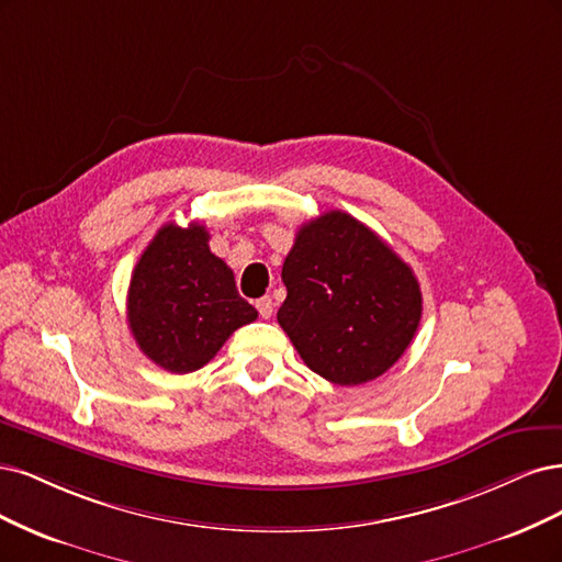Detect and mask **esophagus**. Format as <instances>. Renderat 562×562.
Returning <instances> with one entry per match:
<instances>
[{
	"label": "esophagus",
	"instance_id": "1",
	"mask_svg": "<svg viewBox=\"0 0 562 562\" xmlns=\"http://www.w3.org/2000/svg\"><path fill=\"white\" fill-rule=\"evenodd\" d=\"M257 311H259V315H261L263 319H268L270 315H273V299H270V296L259 299V301H257Z\"/></svg>",
	"mask_w": 562,
	"mask_h": 562
}]
</instances>
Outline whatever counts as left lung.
Listing matches in <instances>:
<instances>
[{
    "mask_svg": "<svg viewBox=\"0 0 562 562\" xmlns=\"http://www.w3.org/2000/svg\"><path fill=\"white\" fill-rule=\"evenodd\" d=\"M282 282L280 327L307 369L336 385L383 375L406 352L423 317L411 266L340 210L299 228Z\"/></svg>",
    "mask_w": 562,
    "mask_h": 562,
    "instance_id": "8db88e82",
    "label": "left lung"
}]
</instances>
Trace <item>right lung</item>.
Wrapping results in <instances>:
<instances>
[{"mask_svg": "<svg viewBox=\"0 0 562 562\" xmlns=\"http://www.w3.org/2000/svg\"><path fill=\"white\" fill-rule=\"evenodd\" d=\"M207 240L201 224H166L131 278L128 327L139 350L170 373L205 367L235 329L257 319Z\"/></svg>", "mask_w": 562, "mask_h": 562, "instance_id": "1", "label": "right lung"}]
</instances>
